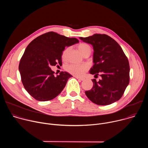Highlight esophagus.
Wrapping results in <instances>:
<instances>
[{
	"mask_svg": "<svg viewBox=\"0 0 148 148\" xmlns=\"http://www.w3.org/2000/svg\"><path fill=\"white\" fill-rule=\"evenodd\" d=\"M75 77L77 79H79V80H81V81H83V80L84 79V78H81V77H77V76H75Z\"/></svg>",
	"mask_w": 148,
	"mask_h": 148,
	"instance_id": "34e87169",
	"label": "esophagus"
}]
</instances>
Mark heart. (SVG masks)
Instances as JSON below:
<instances>
[{
    "instance_id": "obj_1",
    "label": "heart",
    "mask_w": 148,
    "mask_h": 148,
    "mask_svg": "<svg viewBox=\"0 0 148 148\" xmlns=\"http://www.w3.org/2000/svg\"><path fill=\"white\" fill-rule=\"evenodd\" d=\"M78 49L81 53V54L84 56L85 54H90L91 52V47L86 43H80L78 46ZM69 49L64 50V51L62 53V57L64 58L66 54L68 51ZM66 71L69 73L70 74L77 76L81 77L83 75V74L85 73L88 70V67L86 64H69L66 67Z\"/></svg>"
}]
</instances>
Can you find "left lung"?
<instances>
[{
  "label": "left lung",
  "mask_w": 148,
  "mask_h": 148,
  "mask_svg": "<svg viewBox=\"0 0 148 148\" xmlns=\"http://www.w3.org/2000/svg\"><path fill=\"white\" fill-rule=\"evenodd\" d=\"M94 49V65L90 73L101 77L92 79L93 87L85 91L87 97L99 105H107L118 101L130 82L128 60L117 42L106 34H94L79 37Z\"/></svg>",
  "instance_id": "1"
}]
</instances>
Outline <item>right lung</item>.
Instances as JSON below:
<instances>
[{
  "label": "right lung",
  "mask_w": 148,
  "mask_h": 148,
  "mask_svg": "<svg viewBox=\"0 0 148 148\" xmlns=\"http://www.w3.org/2000/svg\"><path fill=\"white\" fill-rule=\"evenodd\" d=\"M79 42L53 32L42 34L26 47L20 60L18 70L25 90L39 101L51 100L64 88L72 75L61 71L54 75L50 67L62 64V53L66 47Z\"/></svg>",
  "instance_id": "obj_1"
}]
</instances>
